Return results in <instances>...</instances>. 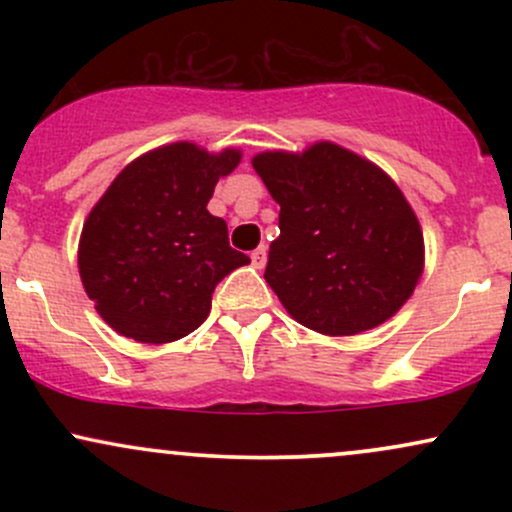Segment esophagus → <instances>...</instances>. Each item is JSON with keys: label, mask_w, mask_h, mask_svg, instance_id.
<instances>
[{"label": "esophagus", "mask_w": 512, "mask_h": 512, "mask_svg": "<svg viewBox=\"0 0 512 512\" xmlns=\"http://www.w3.org/2000/svg\"><path fill=\"white\" fill-rule=\"evenodd\" d=\"M250 260H252V264H255L257 269H262L264 264H267V248H264V245H260V248H257V250H252L250 252Z\"/></svg>", "instance_id": "34e87169"}]
</instances>
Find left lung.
I'll return each mask as SVG.
<instances>
[{
    "label": "left lung",
    "mask_w": 512,
    "mask_h": 512,
    "mask_svg": "<svg viewBox=\"0 0 512 512\" xmlns=\"http://www.w3.org/2000/svg\"><path fill=\"white\" fill-rule=\"evenodd\" d=\"M252 168L281 207L264 279L293 320L351 337L409 301L424 274V233L383 168L334 142L262 151Z\"/></svg>",
    "instance_id": "obj_1"
}]
</instances>
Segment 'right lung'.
<instances>
[{"label": "right lung", "instance_id": "add662e5", "mask_svg": "<svg viewBox=\"0 0 512 512\" xmlns=\"http://www.w3.org/2000/svg\"><path fill=\"white\" fill-rule=\"evenodd\" d=\"M240 158L233 146H158L127 163L86 216L81 284L117 334L142 344L187 337L207 320L216 284L250 262L207 209Z\"/></svg>", "mask_w": 512, "mask_h": 512}]
</instances>
